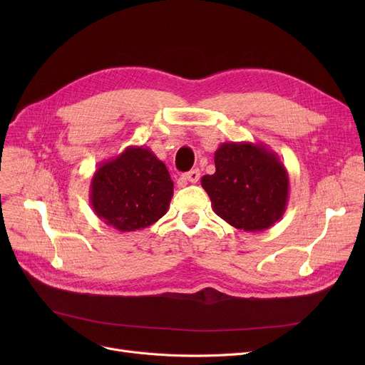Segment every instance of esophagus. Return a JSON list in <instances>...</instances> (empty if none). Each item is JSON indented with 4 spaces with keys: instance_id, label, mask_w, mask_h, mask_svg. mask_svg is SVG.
<instances>
[{
    "instance_id": "1",
    "label": "esophagus",
    "mask_w": 365,
    "mask_h": 365,
    "mask_svg": "<svg viewBox=\"0 0 365 365\" xmlns=\"http://www.w3.org/2000/svg\"><path fill=\"white\" fill-rule=\"evenodd\" d=\"M200 176H201L200 170L195 168V170H190L189 173H186V175H183V180H187L190 183H197L200 180Z\"/></svg>"
}]
</instances>
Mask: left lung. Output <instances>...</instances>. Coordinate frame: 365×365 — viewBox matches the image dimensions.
Returning <instances> with one entry per match:
<instances>
[{
	"label": "left lung",
	"mask_w": 365,
	"mask_h": 365,
	"mask_svg": "<svg viewBox=\"0 0 365 365\" xmlns=\"http://www.w3.org/2000/svg\"><path fill=\"white\" fill-rule=\"evenodd\" d=\"M215 175L201 178L213 212L247 232L274 226L289 204V171L262 143L225 142L215 152Z\"/></svg>",
	"instance_id": "1"
}]
</instances>
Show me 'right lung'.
<instances>
[{"mask_svg": "<svg viewBox=\"0 0 365 365\" xmlns=\"http://www.w3.org/2000/svg\"><path fill=\"white\" fill-rule=\"evenodd\" d=\"M173 180L163 161L145 146H127L103 161L90 183L96 216L120 232H134L158 222L170 207Z\"/></svg>", "mask_w": 365, "mask_h": 365, "instance_id": "1", "label": "right lung"}]
</instances>
